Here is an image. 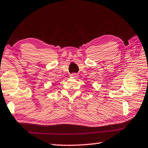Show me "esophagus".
<instances>
[{
    "label": "esophagus",
    "mask_w": 148,
    "mask_h": 148,
    "mask_svg": "<svg viewBox=\"0 0 148 148\" xmlns=\"http://www.w3.org/2000/svg\"><path fill=\"white\" fill-rule=\"evenodd\" d=\"M71 76H72V77H76L77 76V74H72Z\"/></svg>",
    "instance_id": "obj_1"
}]
</instances>
